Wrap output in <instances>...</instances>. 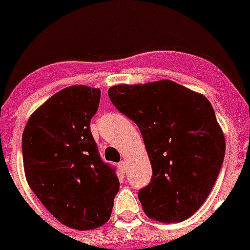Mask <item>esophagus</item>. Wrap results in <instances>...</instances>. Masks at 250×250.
<instances>
[{"label": "esophagus", "instance_id": "34e87169", "mask_svg": "<svg viewBox=\"0 0 250 250\" xmlns=\"http://www.w3.org/2000/svg\"><path fill=\"white\" fill-rule=\"evenodd\" d=\"M118 168H120V170L122 173H125V169H127V166H125V161H121L120 163H118Z\"/></svg>", "mask_w": 250, "mask_h": 250}]
</instances>
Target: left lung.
<instances>
[{
	"mask_svg": "<svg viewBox=\"0 0 250 250\" xmlns=\"http://www.w3.org/2000/svg\"><path fill=\"white\" fill-rule=\"evenodd\" d=\"M112 104L137 123L152 167L138 197L148 218L179 223L210 193L224 157L225 138L209 100L170 80L118 84Z\"/></svg>",
	"mask_w": 250,
	"mask_h": 250,
	"instance_id": "8db88e82",
	"label": "left lung"
}]
</instances>
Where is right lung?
Wrapping results in <instances>:
<instances>
[{
	"label": "right lung",
	"instance_id": "obj_1",
	"mask_svg": "<svg viewBox=\"0 0 250 250\" xmlns=\"http://www.w3.org/2000/svg\"><path fill=\"white\" fill-rule=\"evenodd\" d=\"M99 102V88H64L30 116L22 133L30 188L57 220L75 230L104 225L120 190L115 168L103 162L90 133Z\"/></svg>",
	"mask_w": 250,
	"mask_h": 250
}]
</instances>
